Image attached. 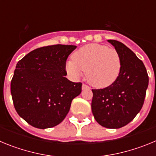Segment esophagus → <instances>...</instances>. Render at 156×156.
I'll list each match as a JSON object with an SVG mask.
<instances>
[{
  "mask_svg": "<svg viewBox=\"0 0 156 156\" xmlns=\"http://www.w3.org/2000/svg\"><path fill=\"white\" fill-rule=\"evenodd\" d=\"M82 89L83 90H86V89H90V87L86 84H83L82 85Z\"/></svg>",
  "mask_w": 156,
  "mask_h": 156,
  "instance_id": "34e87169",
  "label": "esophagus"
}]
</instances>
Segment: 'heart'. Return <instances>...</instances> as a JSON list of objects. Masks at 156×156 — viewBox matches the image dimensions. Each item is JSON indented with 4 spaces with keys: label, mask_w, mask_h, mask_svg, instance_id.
<instances>
[{
    "label": "heart",
    "mask_w": 156,
    "mask_h": 156,
    "mask_svg": "<svg viewBox=\"0 0 156 156\" xmlns=\"http://www.w3.org/2000/svg\"><path fill=\"white\" fill-rule=\"evenodd\" d=\"M66 69L74 78L87 72V80L91 86L105 88L112 84L120 73V56L114 48L90 44L74 52L73 61L66 62Z\"/></svg>",
    "instance_id": "1"
}]
</instances>
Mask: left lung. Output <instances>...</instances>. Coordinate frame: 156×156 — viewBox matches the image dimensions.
<instances>
[{
	"mask_svg": "<svg viewBox=\"0 0 156 156\" xmlns=\"http://www.w3.org/2000/svg\"><path fill=\"white\" fill-rule=\"evenodd\" d=\"M108 42L120 56V73L110 86L92 90L91 110L101 126L118 129L131 122L142 108L148 76L142 61L126 45L115 40Z\"/></svg>",
	"mask_w": 156,
	"mask_h": 156,
	"instance_id": "8db88e82",
	"label": "left lung"
}]
</instances>
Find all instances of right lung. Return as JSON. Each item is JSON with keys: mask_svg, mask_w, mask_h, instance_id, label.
Instances as JSON below:
<instances>
[{"mask_svg": "<svg viewBox=\"0 0 156 156\" xmlns=\"http://www.w3.org/2000/svg\"><path fill=\"white\" fill-rule=\"evenodd\" d=\"M75 45L56 44L32 51L16 65L11 94L17 113L39 129L57 126L68 114L81 83L66 77V59Z\"/></svg>", "mask_w": 156, "mask_h": 156, "instance_id": "add662e5", "label": "right lung"}]
</instances>
